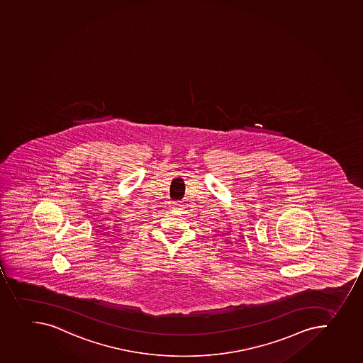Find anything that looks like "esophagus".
Returning <instances> with one entry per match:
<instances>
[{
    "mask_svg": "<svg viewBox=\"0 0 363 363\" xmlns=\"http://www.w3.org/2000/svg\"><path fill=\"white\" fill-rule=\"evenodd\" d=\"M182 202H175V203H174V209H182Z\"/></svg>",
    "mask_w": 363,
    "mask_h": 363,
    "instance_id": "esophagus-1",
    "label": "esophagus"
}]
</instances>
